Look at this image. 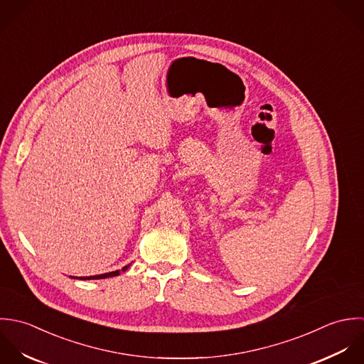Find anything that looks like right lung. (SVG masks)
<instances>
[{
    "mask_svg": "<svg viewBox=\"0 0 364 364\" xmlns=\"http://www.w3.org/2000/svg\"><path fill=\"white\" fill-rule=\"evenodd\" d=\"M131 264L122 267V270H115V272H109V273H105V274H98V276H88V277H78L80 280H98V279H108V277H115V276H119L121 272H125L129 269ZM74 279V277H72ZM77 279V277H75Z\"/></svg>",
    "mask_w": 364,
    "mask_h": 364,
    "instance_id": "1",
    "label": "right lung"
}]
</instances>
